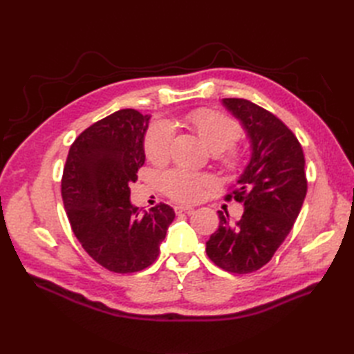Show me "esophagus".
Instances as JSON below:
<instances>
[{"label": "esophagus", "mask_w": 354, "mask_h": 354, "mask_svg": "<svg viewBox=\"0 0 354 354\" xmlns=\"http://www.w3.org/2000/svg\"><path fill=\"white\" fill-rule=\"evenodd\" d=\"M174 211H176V214H181V212L190 214V212H194V208H192V207H186V205H177V207L174 208Z\"/></svg>", "instance_id": "esophagus-1"}]
</instances>
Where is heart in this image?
I'll list each match as a JSON object with an SVG mask.
<instances>
[{
  "mask_svg": "<svg viewBox=\"0 0 354 354\" xmlns=\"http://www.w3.org/2000/svg\"><path fill=\"white\" fill-rule=\"evenodd\" d=\"M186 122L194 128L212 152H221L220 160L224 168L236 171L242 162V152L232 145L241 136V127L226 113L214 109H196L187 113ZM173 130L165 122H153L145 136V155L153 164H162L169 156ZM209 183L203 174H195L183 168L171 169L164 176L167 194L180 202L196 201Z\"/></svg>",
  "mask_w": 354,
  "mask_h": 354,
  "instance_id": "b5f03b06",
  "label": "heart"
}]
</instances>
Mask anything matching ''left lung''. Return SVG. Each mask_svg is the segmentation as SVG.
<instances>
[{
    "label": "left lung",
    "mask_w": 354,
    "mask_h": 354,
    "mask_svg": "<svg viewBox=\"0 0 354 354\" xmlns=\"http://www.w3.org/2000/svg\"><path fill=\"white\" fill-rule=\"evenodd\" d=\"M250 138L251 158L226 199L243 202L233 223L218 211L220 224L207 242L212 263L230 273H251L272 260L291 232L307 194L303 147L269 111L245 99H223Z\"/></svg>",
    "instance_id": "left-lung-1"
}]
</instances>
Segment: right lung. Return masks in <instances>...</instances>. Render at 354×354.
I'll list each match as a JSON object with an SVG mask.
<instances>
[{"mask_svg":"<svg viewBox=\"0 0 354 354\" xmlns=\"http://www.w3.org/2000/svg\"><path fill=\"white\" fill-rule=\"evenodd\" d=\"M151 116L121 109L84 130L72 143L62 198L75 236L94 261L115 273L151 266L176 214L167 203L147 211L130 201V185L145 164Z\"/></svg>","mask_w":354,"mask_h":354,"instance_id":"obj_1","label":"right lung"}]
</instances>
